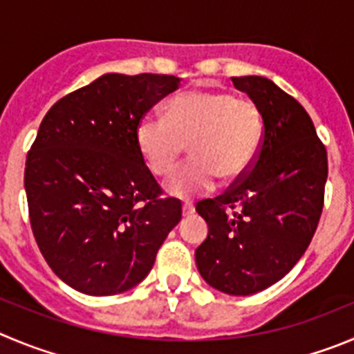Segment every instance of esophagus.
<instances>
[{
	"label": "esophagus",
	"mask_w": 354,
	"mask_h": 354,
	"mask_svg": "<svg viewBox=\"0 0 354 354\" xmlns=\"http://www.w3.org/2000/svg\"><path fill=\"white\" fill-rule=\"evenodd\" d=\"M194 213H196V207L192 204H183V216H190Z\"/></svg>",
	"instance_id": "1"
}]
</instances>
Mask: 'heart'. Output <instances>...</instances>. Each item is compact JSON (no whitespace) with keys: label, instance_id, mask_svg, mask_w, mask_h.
I'll list each match as a JSON object with an SVG mask.
<instances>
[{"label":"heart","instance_id":"obj_1","mask_svg":"<svg viewBox=\"0 0 354 354\" xmlns=\"http://www.w3.org/2000/svg\"><path fill=\"white\" fill-rule=\"evenodd\" d=\"M263 141V115L252 97L223 91H188L169 99L164 118L136 125V147L153 176L167 178L180 166L185 147L194 160L171 180L181 199L211 192L216 180L239 181L252 169Z\"/></svg>","mask_w":354,"mask_h":354}]
</instances>
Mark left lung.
Wrapping results in <instances>:
<instances>
[{
	"label": "left lung",
	"instance_id": "left-lung-1",
	"mask_svg": "<svg viewBox=\"0 0 354 354\" xmlns=\"http://www.w3.org/2000/svg\"><path fill=\"white\" fill-rule=\"evenodd\" d=\"M259 102L263 141L252 169L222 196L197 203L209 227L196 250L201 276L229 295L269 288L311 243L325 204L328 158L304 106L263 77H232Z\"/></svg>",
	"mask_w": 354,
	"mask_h": 354
}]
</instances>
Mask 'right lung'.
<instances>
[{
	"instance_id": "1",
	"label": "right lung",
	"mask_w": 354,
	"mask_h": 354,
	"mask_svg": "<svg viewBox=\"0 0 354 354\" xmlns=\"http://www.w3.org/2000/svg\"><path fill=\"white\" fill-rule=\"evenodd\" d=\"M180 78L108 73L47 111L26 158L29 222L66 285L95 297L143 281L181 220L136 147V125Z\"/></svg>"
}]
</instances>
